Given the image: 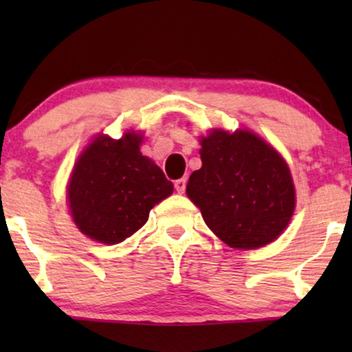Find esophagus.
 Here are the masks:
<instances>
[{
    "mask_svg": "<svg viewBox=\"0 0 352 352\" xmlns=\"http://www.w3.org/2000/svg\"><path fill=\"white\" fill-rule=\"evenodd\" d=\"M186 186H187V179H186V177H181V179H177V181L175 182V187H176L177 194H184V192H186Z\"/></svg>",
    "mask_w": 352,
    "mask_h": 352,
    "instance_id": "34e87169",
    "label": "esophagus"
}]
</instances>
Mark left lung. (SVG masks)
I'll return each mask as SVG.
<instances>
[{"mask_svg":"<svg viewBox=\"0 0 352 352\" xmlns=\"http://www.w3.org/2000/svg\"><path fill=\"white\" fill-rule=\"evenodd\" d=\"M200 142L201 168L192 173L186 190L206 226L232 248L276 240L295 210L285 160L250 131L214 129Z\"/></svg>","mask_w":352,"mask_h":352,"instance_id":"8db88e82","label":"left lung"}]
</instances>
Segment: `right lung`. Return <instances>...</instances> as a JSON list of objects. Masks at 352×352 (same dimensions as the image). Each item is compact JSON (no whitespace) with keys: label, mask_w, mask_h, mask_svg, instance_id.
Instances as JSON below:
<instances>
[{"label":"right lung","mask_w":352,"mask_h":352,"mask_svg":"<svg viewBox=\"0 0 352 352\" xmlns=\"http://www.w3.org/2000/svg\"><path fill=\"white\" fill-rule=\"evenodd\" d=\"M142 138H96L83 152L69 184L72 218L100 243L123 242L147 223L153 205L173 194V182L139 152Z\"/></svg>","instance_id":"right-lung-1"}]
</instances>
